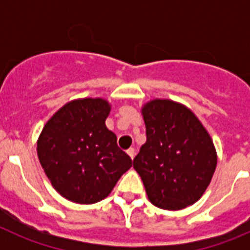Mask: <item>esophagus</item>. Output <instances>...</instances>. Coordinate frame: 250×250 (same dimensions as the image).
Wrapping results in <instances>:
<instances>
[{
	"label": "esophagus",
	"mask_w": 250,
	"mask_h": 250,
	"mask_svg": "<svg viewBox=\"0 0 250 250\" xmlns=\"http://www.w3.org/2000/svg\"><path fill=\"white\" fill-rule=\"evenodd\" d=\"M127 155L130 156L131 159H134V156H135V149H132V147H130L129 150H127Z\"/></svg>",
	"instance_id": "esophagus-1"
}]
</instances>
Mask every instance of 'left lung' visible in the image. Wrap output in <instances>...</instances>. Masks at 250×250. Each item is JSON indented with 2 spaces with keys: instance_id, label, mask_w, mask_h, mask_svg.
<instances>
[{
  "instance_id": "obj_1",
  "label": "left lung",
  "mask_w": 250,
  "mask_h": 250,
  "mask_svg": "<svg viewBox=\"0 0 250 250\" xmlns=\"http://www.w3.org/2000/svg\"><path fill=\"white\" fill-rule=\"evenodd\" d=\"M146 143L134 159L147 198L154 205L179 210L194 204L210 183L216 152L198 118L170 100L143 107Z\"/></svg>"
}]
</instances>
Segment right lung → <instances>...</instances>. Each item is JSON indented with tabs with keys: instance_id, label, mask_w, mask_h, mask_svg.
I'll return each mask as SVG.
<instances>
[{
	"instance_id": "add662e5",
	"label": "right lung",
	"mask_w": 250,
	"mask_h": 250,
	"mask_svg": "<svg viewBox=\"0 0 250 250\" xmlns=\"http://www.w3.org/2000/svg\"><path fill=\"white\" fill-rule=\"evenodd\" d=\"M109 112L103 99L75 100L43 126L37 141L39 160L52 187L67 200L100 202L131 167L130 156L106 127Z\"/></svg>"
}]
</instances>
